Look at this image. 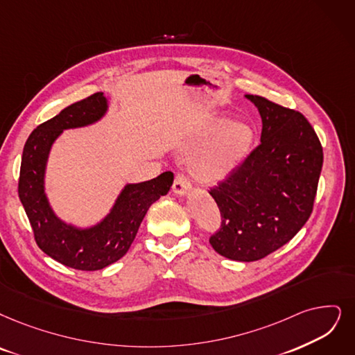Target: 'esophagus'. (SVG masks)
Listing matches in <instances>:
<instances>
[{"label": "esophagus", "mask_w": 355, "mask_h": 355, "mask_svg": "<svg viewBox=\"0 0 355 355\" xmlns=\"http://www.w3.org/2000/svg\"><path fill=\"white\" fill-rule=\"evenodd\" d=\"M175 193L183 195L187 193L191 189V180L185 173H178L175 180H173V187H172Z\"/></svg>", "instance_id": "esophagus-1"}]
</instances>
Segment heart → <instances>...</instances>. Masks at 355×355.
Wrapping results in <instances>:
<instances>
[{
	"instance_id": "1",
	"label": "heart",
	"mask_w": 355,
	"mask_h": 355,
	"mask_svg": "<svg viewBox=\"0 0 355 355\" xmlns=\"http://www.w3.org/2000/svg\"><path fill=\"white\" fill-rule=\"evenodd\" d=\"M223 125V119L216 121L196 135L198 141H202L218 132L192 157V173L202 182H218L224 179L245 157L252 144L253 132L246 123L236 122L227 125L224 129Z\"/></svg>"
}]
</instances>
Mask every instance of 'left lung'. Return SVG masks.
<instances>
[{"label":"left lung","instance_id":"8db88e82","mask_svg":"<svg viewBox=\"0 0 355 355\" xmlns=\"http://www.w3.org/2000/svg\"><path fill=\"white\" fill-rule=\"evenodd\" d=\"M262 118L261 144L209 188L220 214L209 243L221 257L258 261L288 243L313 211L323 150L300 112L246 94Z\"/></svg>","mask_w":355,"mask_h":355}]
</instances>
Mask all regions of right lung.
<instances>
[{
  "mask_svg": "<svg viewBox=\"0 0 355 355\" xmlns=\"http://www.w3.org/2000/svg\"><path fill=\"white\" fill-rule=\"evenodd\" d=\"M106 107L103 93L69 105L37 126L27 138L21 155L19 198L36 245L56 262L80 271H97L121 259L131 248L150 205L166 195L173 183V173L164 172L151 180L126 185L110 214L93 229L78 230L55 217L44 192L51 146L64 130L101 119Z\"/></svg>",
  "mask_w": 355,
  "mask_h": 355,
  "instance_id": "obj_1",
  "label": "right lung"
}]
</instances>
